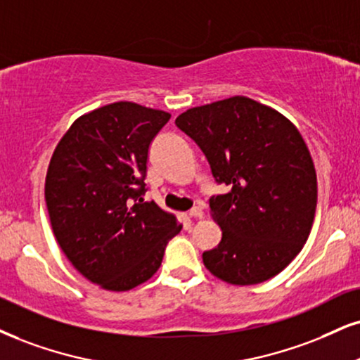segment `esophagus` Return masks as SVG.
<instances>
[{"instance_id": "esophagus-1", "label": "esophagus", "mask_w": 360, "mask_h": 360, "mask_svg": "<svg viewBox=\"0 0 360 360\" xmlns=\"http://www.w3.org/2000/svg\"><path fill=\"white\" fill-rule=\"evenodd\" d=\"M188 215L192 217V219H202V217H203V212H202V208H200V207H193L192 210L188 212Z\"/></svg>"}]
</instances>
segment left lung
Wrapping results in <instances>:
<instances>
[{
	"mask_svg": "<svg viewBox=\"0 0 360 360\" xmlns=\"http://www.w3.org/2000/svg\"><path fill=\"white\" fill-rule=\"evenodd\" d=\"M175 123L230 188L210 198L221 240L203 252L208 272L232 285L281 274L307 242L317 208V173L300 131L272 106L240 95L188 108Z\"/></svg>",
	"mask_w": 360,
	"mask_h": 360,
	"instance_id": "obj_1",
	"label": "left lung"
}]
</instances>
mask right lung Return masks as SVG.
I'll return each mask as SVG.
<instances>
[{
  "label": "right lung",
  "mask_w": 360,
  "mask_h": 360,
  "mask_svg": "<svg viewBox=\"0 0 360 360\" xmlns=\"http://www.w3.org/2000/svg\"><path fill=\"white\" fill-rule=\"evenodd\" d=\"M170 117L133 101L100 106L75 120L51 155L44 200L53 233L73 267L105 290L152 278L181 230L141 197L150 145Z\"/></svg>",
  "instance_id": "add662e5"
}]
</instances>
